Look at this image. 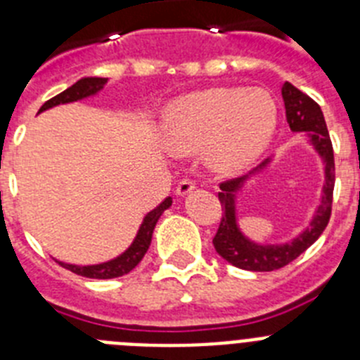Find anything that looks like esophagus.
<instances>
[{
    "instance_id": "1",
    "label": "esophagus",
    "mask_w": 360,
    "mask_h": 360,
    "mask_svg": "<svg viewBox=\"0 0 360 360\" xmlns=\"http://www.w3.org/2000/svg\"><path fill=\"white\" fill-rule=\"evenodd\" d=\"M195 191V184L191 182V180H182V182L176 186V195L178 196H187L189 193Z\"/></svg>"
}]
</instances>
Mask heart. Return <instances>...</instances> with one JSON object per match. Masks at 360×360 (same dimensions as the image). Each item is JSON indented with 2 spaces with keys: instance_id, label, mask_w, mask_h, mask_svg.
Masks as SVG:
<instances>
[{
  "instance_id": "heart-1",
  "label": "heart",
  "mask_w": 360,
  "mask_h": 360,
  "mask_svg": "<svg viewBox=\"0 0 360 360\" xmlns=\"http://www.w3.org/2000/svg\"><path fill=\"white\" fill-rule=\"evenodd\" d=\"M278 124V103L266 90L219 86L171 101L162 113L160 131L167 151H202L212 173L236 176L269 151Z\"/></svg>"
}]
</instances>
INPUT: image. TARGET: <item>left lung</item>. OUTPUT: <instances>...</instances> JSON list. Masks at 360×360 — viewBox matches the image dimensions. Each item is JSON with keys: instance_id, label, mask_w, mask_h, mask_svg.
<instances>
[{"instance_id": "8db88e82", "label": "left lung", "mask_w": 360, "mask_h": 360, "mask_svg": "<svg viewBox=\"0 0 360 360\" xmlns=\"http://www.w3.org/2000/svg\"><path fill=\"white\" fill-rule=\"evenodd\" d=\"M281 95L290 129L294 133H303L308 146L323 160L324 184L321 189V202L311 216L310 224L299 232L297 236L283 241V243H259V241L250 240L241 231L240 221H238V195L252 178L259 176L269 169L274 157L266 158L245 176L219 184L218 198L224 207V216H221V224L212 240V245L225 262L238 269L250 270V272H270V270H278L294 262L295 257L301 256L311 243H316L317 238L323 234L328 225L330 214H332L335 162H333L332 141H330L323 111L316 101H311L307 94L297 90L290 82L283 84Z\"/></svg>"}]
</instances>
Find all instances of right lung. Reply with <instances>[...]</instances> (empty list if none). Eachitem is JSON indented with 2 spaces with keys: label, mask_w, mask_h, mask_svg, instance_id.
I'll list each match as a JSON object with an SVG mask.
<instances>
[{
  "label": "right lung",
  "mask_w": 360,
  "mask_h": 360,
  "mask_svg": "<svg viewBox=\"0 0 360 360\" xmlns=\"http://www.w3.org/2000/svg\"><path fill=\"white\" fill-rule=\"evenodd\" d=\"M110 79L108 77H82L79 79L75 84H72L70 88H66L65 91H61L59 95L52 97L50 101L43 104L39 108V113L50 110V108L61 106V104H70V103H77V101H82V98L94 97V95L101 94L104 90V86L108 84ZM173 205V198L167 196L160 205L149 211L148 214L142 219L141 227L136 231L135 240L131 241L128 249L124 250L122 254H119L117 257L110 259V262L97 263V265H73V263H65V262H57L65 269L72 270L73 274L84 276V278L90 279H113L120 278V276L128 274L135 269L139 263L142 262L144 254L148 252L149 245H151L153 231H155V225H157L158 218L164 214L165 209H169Z\"/></svg>",
  "instance_id": "add662e5"
}]
</instances>
